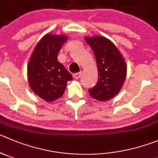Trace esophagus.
Here are the masks:
<instances>
[{
  "label": "esophagus",
  "instance_id": "34e87169",
  "mask_svg": "<svg viewBox=\"0 0 158 158\" xmlns=\"http://www.w3.org/2000/svg\"><path fill=\"white\" fill-rule=\"evenodd\" d=\"M81 74H82V72H77V73H75V74H73V78H74L75 79H79V78H80Z\"/></svg>",
  "mask_w": 158,
  "mask_h": 158
}]
</instances>
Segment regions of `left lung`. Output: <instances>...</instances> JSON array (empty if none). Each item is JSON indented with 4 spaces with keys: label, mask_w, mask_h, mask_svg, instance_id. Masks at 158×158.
Returning a JSON list of instances; mask_svg holds the SVG:
<instances>
[{
    "label": "left lung",
    "mask_w": 158,
    "mask_h": 158,
    "mask_svg": "<svg viewBox=\"0 0 158 158\" xmlns=\"http://www.w3.org/2000/svg\"><path fill=\"white\" fill-rule=\"evenodd\" d=\"M95 55L98 71V82L89 94L94 99L109 101L121 90L126 77V61L118 49L104 36L86 37Z\"/></svg>",
    "instance_id": "1"
}]
</instances>
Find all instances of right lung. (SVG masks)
I'll use <instances>...</instances> for the list:
<instances>
[{
	"label": "right lung",
	"mask_w": 158,
	"mask_h": 158,
	"mask_svg": "<svg viewBox=\"0 0 158 158\" xmlns=\"http://www.w3.org/2000/svg\"><path fill=\"white\" fill-rule=\"evenodd\" d=\"M66 36L46 34L36 46L27 67L31 89L43 100L51 102L64 94L72 75L57 61V54Z\"/></svg>",
	"instance_id": "add662e5"
}]
</instances>
